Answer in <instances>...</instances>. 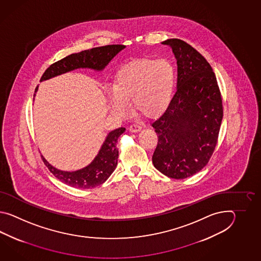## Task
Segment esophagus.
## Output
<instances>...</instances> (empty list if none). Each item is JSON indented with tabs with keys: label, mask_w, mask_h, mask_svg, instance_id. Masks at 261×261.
Instances as JSON below:
<instances>
[{
	"label": "esophagus",
	"mask_w": 261,
	"mask_h": 261,
	"mask_svg": "<svg viewBox=\"0 0 261 261\" xmlns=\"http://www.w3.org/2000/svg\"><path fill=\"white\" fill-rule=\"evenodd\" d=\"M128 129H129L130 133H139L142 129V127L139 126L137 124H133V125L129 126Z\"/></svg>",
	"instance_id": "obj_1"
}]
</instances>
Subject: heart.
<instances>
[{"label": "heart", "mask_w": 261, "mask_h": 261, "mask_svg": "<svg viewBox=\"0 0 261 261\" xmlns=\"http://www.w3.org/2000/svg\"><path fill=\"white\" fill-rule=\"evenodd\" d=\"M174 87L175 71L170 61H133L116 73L108 106L112 112L124 117L129 112L128 100L132 99L136 111L145 117H156L170 106Z\"/></svg>", "instance_id": "heart-1"}]
</instances>
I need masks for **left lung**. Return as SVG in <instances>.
<instances>
[{
    "instance_id": "obj_1",
    "label": "left lung",
    "mask_w": 261,
    "mask_h": 261,
    "mask_svg": "<svg viewBox=\"0 0 261 261\" xmlns=\"http://www.w3.org/2000/svg\"><path fill=\"white\" fill-rule=\"evenodd\" d=\"M177 63V91L165 112L151 123L158 134L152 161L168 177L184 179L205 166L217 145L223 118L221 94L211 65L180 39L161 43Z\"/></svg>"
}]
</instances>
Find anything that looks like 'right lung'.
Listing matches in <instances>:
<instances>
[{"label": "right lung", "mask_w": 261, "mask_h": 261, "mask_svg": "<svg viewBox=\"0 0 261 261\" xmlns=\"http://www.w3.org/2000/svg\"><path fill=\"white\" fill-rule=\"evenodd\" d=\"M125 47L126 46L123 44H111L84 50L79 53L67 56L64 59L50 65L42 75L40 82L72 72L76 69H91L100 72L107 66L114 57H116ZM37 90L38 86L35 89L34 97H35ZM125 128H118L108 133L94 160L89 165L76 171H61L52 166L43 155L42 159L50 172L62 183L75 189H93L105 183L116 170L118 159L117 139L125 133Z\"/></svg>", "instance_id": "add662e5"}]
</instances>
